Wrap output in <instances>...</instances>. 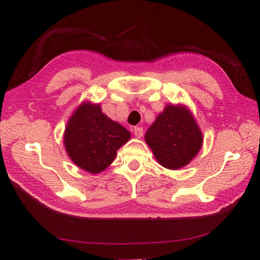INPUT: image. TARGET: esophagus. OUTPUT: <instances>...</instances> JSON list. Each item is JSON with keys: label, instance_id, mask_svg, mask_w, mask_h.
I'll list each match as a JSON object with an SVG mask.
<instances>
[{"label": "esophagus", "instance_id": "esophagus-1", "mask_svg": "<svg viewBox=\"0 0 260 260\" xmlns=\"http://www.w3.org/2000/svg\"><path fill=\"white\" fill-rule=\"evenodd\" d=\"M134 135L140 139V137H142V135H143V128H142V127H135Z\"/></svg>", "mask_w": 260, "mask_h": 260}]
</instances>
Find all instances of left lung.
<instances>
[{
	"label": "left lung",
	"instance_id": "1",
	"mask_svg": "<svg viewBox=\"0 0 260 260\" xmlns=\"http://www.w3.org/2000/svg\"><path fill=\"white\" fill-rule=\"evenodd\" d=\"M145 142L161 166L176 170L195 157L202 147L203 135L186 107L170 105L147 129Z\"/></svg>",
	"mask_w": 260,
	"mask_h": 260
}]
</instances>
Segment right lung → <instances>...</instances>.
Returning a JSON list of instances; mask_svg holds the SVG:
<instances>
[{
    "label": "right lung",
    "instance_id": "right-lung-1",
    "mask_svg": "<svg viewBox=\"0 0 260 260\" xmlns=\"http://www.w3.org/2000/svg\"><path fill=\"white\" fill-rule=\"evenodd\" d=\"M129 139V132L104 115L100 105L84 103L69 120L64 144L76 166L99 174L111 165L117 150Z\"/></svg>",
    "mask_w": 260,
    "mask_h": 260
}]
</instances>
